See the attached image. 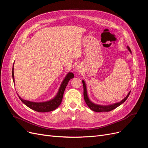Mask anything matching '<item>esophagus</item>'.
I'll return each mask as SVG.
<instances>
[{"label": "esophagus", "mask_w": 148, "mask_h": 148, "mask_svg": "<svg viewBox=\"0 0 148 148\" xmlns=\"http://www.w3.org/2000/svg\"><path fill=\"white\" fill-rule=\"evenodd\" d=\"M82 70V67H81V66H80V65H78L77 66V68H76V71H77V72H78V73L81 72Z\"/></svg>", "instance_id": "obj_1"}]
</instances>
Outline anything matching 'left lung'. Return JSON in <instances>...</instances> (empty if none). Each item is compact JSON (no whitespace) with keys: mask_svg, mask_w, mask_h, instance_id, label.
I'll use <instances>...</instances> for the list:
<instances>
[{"mask_svg":"<svg viewBox=\"0 0 148 148\" xmlns=\"http://www.w3.org/2000/svg\"><path fill=\"white\" fill-rule=\"evenodd\" d=\"M127 49L130 51V52L132 53V51L130 48L128 46H127ZM82 83L83 84V89H84V92H83V95H84V101L86 102L87 106L89 107V109L91 110L97 112H109L112 110L115 109V108H117V107L120 106L121 104H122L127 99V98L128 97L130 94V91L127 96L125 97L124 99H123L122 101H120L119 102H116L114 103V104H109V105H100V104H97L92 102L90 99H89L88 97V91H87V86L85 82L83 79L82 80Z\"/></svg>","mask_w":148,"mask_h":148,"instance_id":"obj_1","label":"left lung"}]
</instances>
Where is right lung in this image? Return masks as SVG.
Returning <instances> with one entry per match:
<instances>
[{"label":"right lung","mask_w":148,"mask_h":148,"mask_svg":"<svg viewBox=\"0 0 148 148\" xmlns=\"http://www.w3.org/2000/svg\"><path fill=\"white\" fill-rule=\"evenodd\" d=\"M12 78L13 83H15V78H14V71H13V66L12 69ZM74 78V74L71 72H69L66 75L63 81L62 82L60 87L58 89V91L56 96L50 100L43 102H33L31 101H28L22 99V98L18 95L20 99L21 102L25 104L26 106L29 107L30 109H33L35 111L39 112H50L54 110L59 107L62 101L63 98L64 93L65 91V88L68 84L70 79Z\"/></svg>","instance_id":"1"}]
</instances>
